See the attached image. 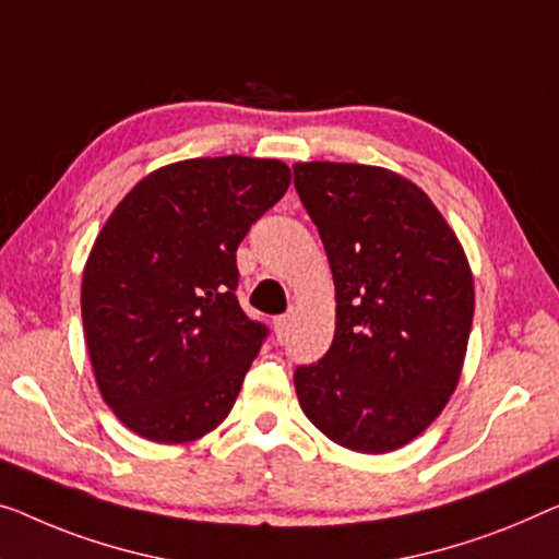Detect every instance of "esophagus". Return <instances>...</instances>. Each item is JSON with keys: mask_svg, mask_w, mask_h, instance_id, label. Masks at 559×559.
<instances>
[{"mask_svg": "<svg viewBox=\"0 0 559 559\" xmlns=\"http://www.w3.org/2000/svg\"><path fill=\"white\" fill-rule=\"evenodd\" d=\"M288 326H290L288 316H278V319H276V336H278V338H286Z\"/></svg>", "mask_w": 559, "mask_h": 559, "instance_id": "1", "label": "esophagus"}]
</instances>
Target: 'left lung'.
<instances>
[{"mask_svg": "<svg viewBox=\"0 0 559 559\" xmlns=\"http://www.w3.org/2000/svg\"><path fill=\"white\" fill-rule=\"evenodd\" d=\"M336 288V331L319 364L298 366L304 414L361 454L409 444L460 384L474 278L444 215L419 186L359 163H296Z\"/></svg>", "mask_w": 559, "mask_h": 559, "instance_id": "obj_1", "label": "left lung"}]
</instances>
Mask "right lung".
Segmentation results:
<instances>
[{"label": "right lung", "instance_id": "1", "mask_svg": "<svg viewBox=\"0 0 559 559\" xmlns=\"http://www.w3.org/2000/svg\"><path fill=\"white\" fill-rule=\"evenodd\" d=\"M265 157H193L124 195L82 271V326L105 404L138 437L186 444L230 414L265 326L238 304L236 251L288 190Z\"/></svg>", "mask_w": 559, "mask_h": 559}]
</instances>
